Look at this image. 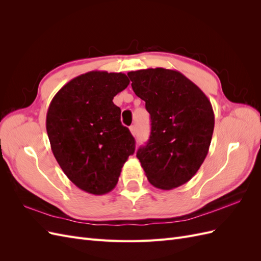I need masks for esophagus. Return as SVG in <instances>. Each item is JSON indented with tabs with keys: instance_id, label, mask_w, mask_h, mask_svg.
Here are the masks:
<instances>
[{
	"instance_id": "1",
	"label": "esophagus",
	"mask_w": 261,
	"mask_h": 261,
	"mask_svg": "<svg viewBox=\"0 0 261 261\" xmlns=\"http://www.w3.org/2000/svg\"><path fill=\"white\" fill-rule=\"evenodd\" d=\"M129 130H130V133H132V135H133V136H135L136 134H137V129H136V126H135V125L130 126V127H129Z\"/></svg>"
}]
</instances>
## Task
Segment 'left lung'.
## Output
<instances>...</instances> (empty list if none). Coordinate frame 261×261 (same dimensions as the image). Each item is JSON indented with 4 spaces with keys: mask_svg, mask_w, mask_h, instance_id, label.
<instances>
[{
    "mask_svg": "<svg viewBox=\"0 0 261 261\" xmlns=\"http://www.w3.org/2000/svg\"><path fill=\"white\" fill-rule=\"evenodd\" d=\"M127 75L151 118L148 143L136 154L148 180L163 191L187 183L209 151L215 128L209 99L174 69L147 68Z\"/></svg>",
    "mask_w": 261,
    "mask_h": 261,
    "instance_id": "obj_1",
    "label": "left lung"
}]
</instances>
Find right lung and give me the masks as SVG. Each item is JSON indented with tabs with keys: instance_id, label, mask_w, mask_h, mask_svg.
Segmentation results:
<instances>
[{
	"instance_id": "obj_1",
	"label": "right lung",
	"mask_w": 261,
	"mask_h": 261,
	"mask_svg": "<svg viewBox=\"0 0 261 261\" xmlns=\"http://www.w3.org/2000/svg\"><path fill=\"white\" fill-rule=\"evenodd\" d=\"M128 85L123 73L92 70L63 86L49 106L45 126L52 152L65 175L84 192H111L135 151V139L113 103Z\"/></svg>"
}]
</instances>
